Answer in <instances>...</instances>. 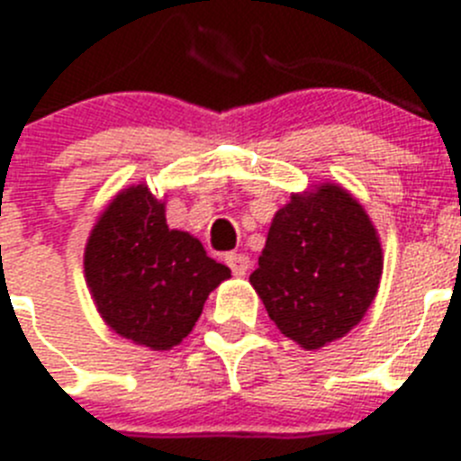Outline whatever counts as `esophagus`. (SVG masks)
<instances>
[{
	"instance_id": "esophagus-1",
	"label": "esophagus",
	"mask_w": 461,
	"mask_h": 461,
	"mask_svg": "<svg viewBox=\"0 0 461 461\" xmlns=\"http://www.w3.org/2000/svg\"><path fill=\"white\" fill-rule=\"evenodd\" d=\"M226 263L228 267L233 270V275L238 276H244L247 275V270H249V256H244V254H228Z\"/></svg>"
}]
</instances>
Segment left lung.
Returning a JSON list of instances; mask_svg holds the SVG:
<instances>
[{"label": "left lung", "mask_w": 461, "mask_h": 461, "mask_svg": "<svg viewBox=\"0 0 461 461\" xmlns=\"http://www.w3.org/2000/svg\"><path fill=\"white\" fill-rule=\"evenodd\" d=\"M381 272L367 212L341 186L325 185L276 212L249 281L281 335L313 351L360 323Z\"/></svg>", "instance_id": "1"}]
</instances>
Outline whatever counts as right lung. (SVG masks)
<instances>
[{"label":"right lung","instance_id":"obj_1","mask_svg":"<svg viewBox=\"0 0 461 461\" xmlns=\"http://www.w3.org/2000/svg\"><path fill=\"white\" fill-rule=\"evenodd\" d=\"M85 276L117 335L168 351L189 335L210 291L230 270L189 233L170 230L164 203L138 185L122 191L94 226Z\"/></svg>","mask_w":461,"mask_h":461}]
</instances>
